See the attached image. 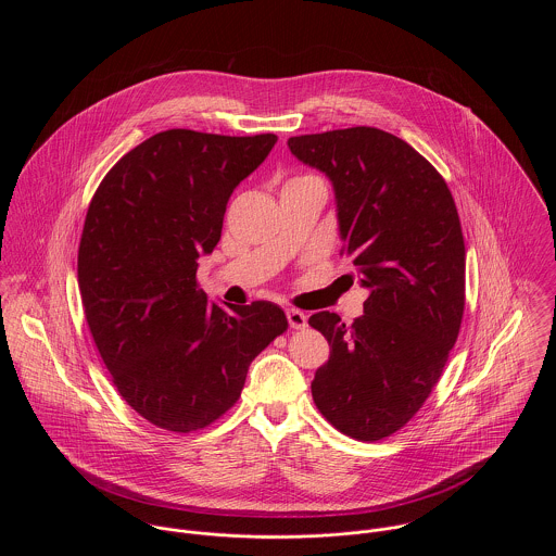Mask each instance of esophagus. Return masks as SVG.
I'll use <instances>...</instances> for the list:
<instances>
[{
  "mask_svg": "<svg viewBox=\"0 0 556 556\" xmlns=\"http://www.w3.org/2000/svg\"><path fill=\"white\" fill-rule=\"evenodd\" d=\"M287 318H289V325L293 329H304L308 325V318L302 313V311H295V308H289L287 311Z\"/></svg>",
  "mask_w": 556,
  "mask_h": 556,
  "instance_id": "obj_1",
  "label": "esophagus"
}]
</instances>
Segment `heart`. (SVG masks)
I'll list each match as a JSON object with an SVG mask.
<instances>
[{
	"mask_svg": "<svg viewBox=\"0 0 556 556\" xmlns=\"http://www.w3.org/2000/svg\"><path fill=\"white\" fill-rule=\"evenodd\" d=\"M298 179H317V177H311V175H306V177H298ZM295 181V179H293Z\"/></svg>",
	"mask_w": 556,
	"mask_h": 556,
	"instance_id": "b5f03b06",
	"label": "heart"
}]
</instances>
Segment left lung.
Wrapping results in <instances>:
<instances>
[{
	"mask_svg": "<svg viewBox=\"0 0 556 556\" xmlns=\"http://www.w3.org/2000/svg\"><path fill=\"white\" fill-rule=\"evenodd\" d=\"M289 150L331 179L342 252L370 291L351 325L327 311L308 318L331 349L313 397L342 434L381 441L421 408L458 338L467 265L458 210L441 173L386 130L291 137Z\"/></svg>",
	"mask_w": 556,
	"mask_h": 556,
	"instance_id": "8db88e82",
	"label": "left lung"
}]
</instances>
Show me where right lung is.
<instances>
[{"mask_svg": "<svg viewBox=\"0 0 556 556\" xmlns=\"http://www.w3.org/2000/svg\"><path fill=\"white\" fill-rule=\"evenodd\" d=\"M276 141L164 130L117 160L89 203L85 318L119 396L164 430L186 434L223 417L250 362L289 327L271 302L225 311L197 285L236 186Z\"/></svg>", "mask_w": 556, "mask_h": 556, "instance_id": "obj_1", "label": "right lung"}]
</instances>
